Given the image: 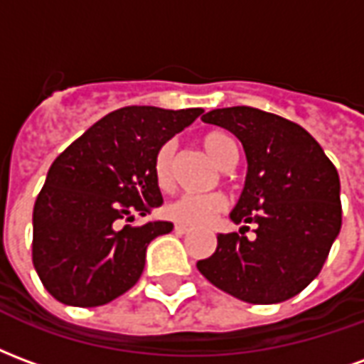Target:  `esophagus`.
Instances as JSON below:
<instances>
[{
	"label": "esophagus",
	"mask_w": 364,
	"mask_h": 364,
	"mask_svg": "<svg viewBox=\"0 0 364 364\" xmlns=\"http://www.w3.org/2000/svg\"><path fill=\"white\" fill-rule=\"evenodd\" d=\"M175 232H177V234H187V232H189V226H185V224H175Z\"/></svg>",
	"instance_id": "1"
}]
</instances>
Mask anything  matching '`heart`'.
I'll return each instance as SVG.
<instances>
[{"mask_svg": "<svg viewBox=\"0 0 364 364\" xmlns=\"http://www.w3.org/2000/svg\"><path fill=\"white\" fill-rule=\"evenodd\" d=\"M200 142H203V148L206 150V154L220 167L230 158H236V142L232 140V136L222 132V130H208V132L203 134ZM173 142H166L164 146H159V150L156 151L154 175H156V181H158L161 189L171 187V183H173ZM224 208H226V198L218 195V193H206V195L185 193V195H179L177 198H173L171 203H167L166 208H164V214L169 220L177 222V224L203 226V224L213 222Z\"/></svg>", "mask_w": 364, "mask_h": 364, "instance_id": "b5f03b06", "label": "heart"}]
</instances>
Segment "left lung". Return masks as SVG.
Wrapping results in <instances>:
<instances>
[{
  "mask_svg": "<svg viewBox=\"0 0 364 364\" xmlns=\"http://www.w3.org/2000/svg\"><path fill=\"white\" fill-rule=\"evenodd\" d=\"M208 124L240 138L247 177L230 214L255 224L218 234L216 252L197 267L214 287L250 304H274L304 290L328 259L341 230L339 175L304 128L253 107H226L203 114Z\"/></svg>",
  "mask_w": 364,
  "mask_h": 364,
  "instance_id": "obj_1",
  "label": "left lung"
}]
</instances>
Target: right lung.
<instances>
[{"instance_id": "add662e5", "label": "right lung", "mask_w": 364, "mask_h": 364, "mask_svg": "<svg viewBox=\"0 0 364 364\" xmlns=\"http://www.w3.org/2000/svg\"><path fill=\"white\" fill-rule=\"evenodd\" d=\"M200 112L122 107L54 159L33 210V265L58 302L103 306L138 282L148 244L173 224L128 222L164 203L156 151Z\"/></svg>"}]
</instances>
